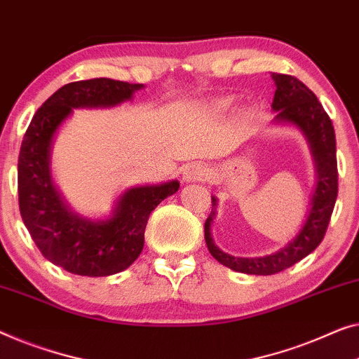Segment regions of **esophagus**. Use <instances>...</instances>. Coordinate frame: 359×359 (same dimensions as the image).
<instances>
[{
	"label": "esophagus",
	"mask_w": 359,
	"mask_h": 359,
	"mask_svg": "<svg viewBox=\"0 0 359 359\" xmlns=\"http://www.w3.org/2000/svg\"><path fill=\"white\" fill-rule=\"evenodd\" d=\"M209 176V168L204 163L194 162L188 165L183 171V180L186 183H194V181H205Z\"/></svg>",
	"instance_id": "esophagus-1"
}]
</instances>
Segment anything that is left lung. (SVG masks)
Here are the masks:
<instances>
[{
	"mask_svg": "<svg viewBox=\"0 0 359 359\" xmlns=\"http://www.w3.org/2000/svg\"><path fill=\"white\" fill-rule=\"evenodd\" d=\"M277 86L272 108L277 111L275 119L296 124L308 137L313 150L316 167H318V186L313 197V209L303 230L294 240L280 249L278 252L266 257H233L218 249L210 236V223L215 217L217 199L212 197V212L207 217L204 231L205 244L212 256L223 266L249 275H273L294 266L301 259L314 251L324 240L334 212L337 194H339V170H337V147L335 131L332 119L320 105L318 97L303 82L290 74L272 72Z\"/></svg>",
	"mask_w": 359,
	"mask_h": 359,
	"instance_id": "1",
	"label": "left lung"
}]
</instances>
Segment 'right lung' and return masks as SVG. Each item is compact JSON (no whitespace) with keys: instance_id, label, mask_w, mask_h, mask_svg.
Instances as JSON below:
<instances>
[{"instance_id":"1","label":"right lung","mask_w":359,"mask_h":359,"mask_svg":"<svg viewBox=\"0 0 359 359\" xmlns=\"http://www.w3.org/2000/svg\"><path fill=\"white\" fill-rule=\"evenodd\" d=\"M142 87L108 77L69 82L39 108L25 131L18 163L20 217L43 257L71 273L107 277L128 269L142 252L150 212L180 188L170 181L128 189L110 218L90 222L71 214L51 183V141L72 108L118 105Z\"/></svg>"}]
</instances>
